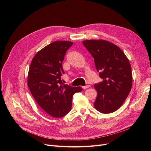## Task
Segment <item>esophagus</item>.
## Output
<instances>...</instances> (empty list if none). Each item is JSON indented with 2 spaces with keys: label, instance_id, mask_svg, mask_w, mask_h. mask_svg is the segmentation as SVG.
Segmentation results:
<instances>
[{
  "label": "esophagus",
  "instance_id": "34e87169",
  "mask_svg": "<svg viewBox=\"0 0 151 151\" xmlns=\"http://www.w3.org/2000/svg\"><path fill=\"white\" fill-rule=\"evenodd\" d=\"M90 87V85H85V86H83V87H82V88L83 89H87V88H88Z\"/></svg>",
  "mask_w": 151,
  "mask_h": 151
}]
</instances>
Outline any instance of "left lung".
<instances>
[{"label": "left lung", "mask_w": 151, "mask_h": 151, "mask_svg": "<svg viewBox=\"0 0 151 151\" xmlns=\"http://www.w3.org/2000/svg\"><path fill=\"white\" fill-rule=\"evenodd\" d=\"M85 47L93 57L103 81L95 84L97 96L95 109L102 114L118 110L130 92L133 76L131 64L123 51L106 40H85Z\"/></svg>", "instance_id": "8db88e82"}]
</instances>
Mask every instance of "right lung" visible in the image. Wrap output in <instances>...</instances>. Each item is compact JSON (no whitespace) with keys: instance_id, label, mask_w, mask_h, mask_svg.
Here are the masks:
<instances>
[{"instance_id":"right-lung-1","label":"right lung","mask_w":151,"mask_h":151,"mask_svg":"<svg viewBox=\"0 0 151 151\" xmlns=\"http://www.w3.org/2000/svg\"><path fill=\"white\" fill-rule=\"evenodd\" d=\"M72 42L57 40L43 48L33 58L28 73L29 88L41 108L53 118H61L72 109L75 93L80 87L64 84L62 63Z\"/></svg>"}]
</instances>
